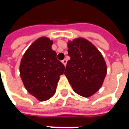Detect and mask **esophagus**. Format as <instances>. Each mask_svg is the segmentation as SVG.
<instances>
[{"mask_svg": "<svg viewBox=\"0 0 129 129\" xmlns=\"http://www.w3.org/2000/svg\"><path fill=\"white\" fill-rule=\"evenodd\" d=\"M62 64H63L64 66H66V64H67V59H63V60L62 61Z\"/></svg>", "mask_w": 129, "mask_h": 129, "instance_id": "34e87169", "label": "esophagus"}]
</instances>
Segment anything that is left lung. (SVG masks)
I'll return each instance as SVG.
<instances>
[{"label": "left lung", "mask_w": 129, "mask_h": 129, "mask_svg": "<svg viewBox=\"0 0 129 129\" xmlns=\"http://www.w3.org/2000/svg\"><path fill=\"white\" fill-rule=\"evenodd\" d=\"M67 62L64 75L74 91L83 97H90L102 86L107 66L101 53L84 38L69 42Z\"/></svg>", "instance_id": "1"}]
</instances>
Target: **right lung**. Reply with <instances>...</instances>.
<instances>
[{"label":"right lung","instance_id":"add662e5","mask_svg":"<svg viewBox=\"0 0 129 129\" xmlns=\"http://www.w3.org/2000/svg\"><path fill=\"white\" fill-rule=\"evenodd\" d=\"M53 42L40 37L28 47L20 64V75L25 88L40 101L51 98L65 67L52 49Z\"/></svg>","mask_w":129,"mask_h":129}]
</instances>
